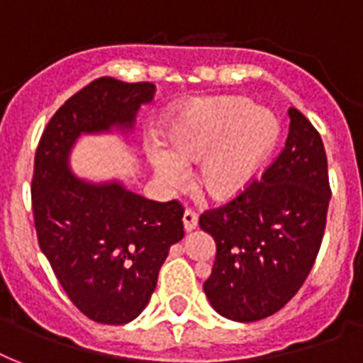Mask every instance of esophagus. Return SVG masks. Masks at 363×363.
Here are the masks:
<instances>
[{
	"label": "esophagus",
	"mask_w": 363,
	"mask_h": 363,
	"mask_svg": "<svg viewBox=\"0 0 363 363\" xmlns=\"http://www.w3.org/2000/svg\"><path fill=\"white\" fill-rule=\"evenodd\" d=\"M182 222H184V230H186V232H192V230H196V226H198V215H196L192 209H186L184 211V215H182Z\"/></svg>",
	"instance_id": "1"
}]
</instances>
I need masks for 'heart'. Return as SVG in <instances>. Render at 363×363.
<instances>
[{"instance_id":"heart-1","label":"heart","mask_w":363,"mask_h":363,"mask_svg":"<svg viewBox=\"0 0 363 363\" xmlns=\"http://www.w3.org/2000/svg\"><path fill=\"white\" fill-rule=\"evenodd\" d=\"M279 139V118L248 99H196L173 116L165 130L167 148H150V162L160 181L173 188L184 181V165L198 162L199 192L226 201L250 186Z\"/></svg>"}]
</instances>
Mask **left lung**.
I'll return each instance as SVG.
<instances>
[{
  "mask_svg": "<svg viewBox=\"0 0 363 363\" xmlns=\"http://www.w3.org/2000/svg\"><path fill=\"white\" fill-rule=\"evenodd\" d=\"M288 116L286 145L262 179L199 216L216 242L205 296L230 320L256 322L281 311L320 250L332 196L326 150L298 109H288Z\"/></svg>",
  "mask_w": 363,
  "mask_h": 363,
  "instance_id": "obj_1",
  "label": "left lung"
}]
</instances>
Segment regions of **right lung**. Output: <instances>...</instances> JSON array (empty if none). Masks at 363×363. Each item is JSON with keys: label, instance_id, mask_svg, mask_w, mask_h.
Wrapping results in <instances>:
<instances>
[{"label": "right lung", "instance_id": "obj_1", "mask_svg": "<svg viewBox=\"0 0 363 363\" xmlns=\"http://www.w3.org/2000/svg\"><path fill=\"white\" fill-rule=\"evenodd\" d=\"M152 82L101 77L71 96L43 131L31 179L37 241L67 298L99 324H128L150 301L171 245L184 238L182 205L152 201L118 181L71 173L82 133L133 130Z\"/></svg>", "mask_w": 363, "mask_h": 363}]
</instances>
